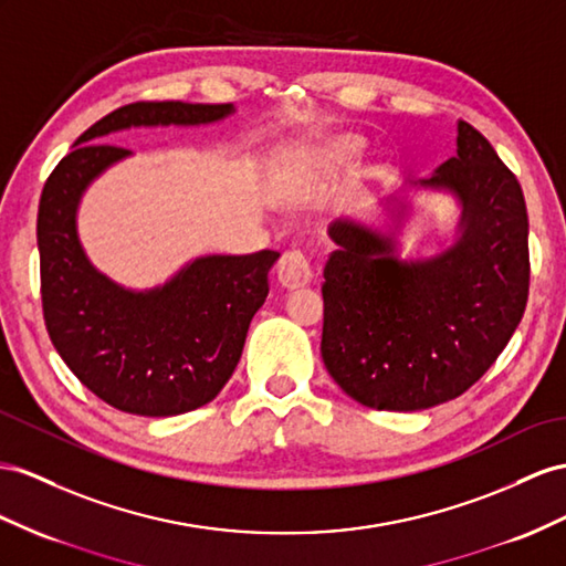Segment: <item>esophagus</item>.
<instances>
[{
    "label": "esophagus",
    "instance_id": "1",
    "mask_svg": "<svg viewBox=\"0 0 566 566\" xmlns=\"http://www.w3.org/2000/svg\"><path fill=\"white\" fill-rule=\"evenodd\" d=\"M277 280H280V284L286 286V289H301V286H306V284L313 280L308 258L303 255L301 251H286V253L280 258Z\"/></svg>",
    "mask_w": 566,
    "mask_h": 566
}]
</instances>
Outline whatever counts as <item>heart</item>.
<instances>
[{
  "instance_id": "heart-1",
  "label": "heart",
  "mask_w": 566,
  "mask_h": 566,
  "mask_svg": "<svg viewBox=\"0 0 566 566\" xmlns=\"http://www.w3.org/2000/svg\"><path fill=\"white\" fill-rule=\"evenodd\" d=\"M358 148V143L352 138H329L323 140L321 145H315L313 150H303L296 157V174H298V184L303 193H315L321 191V186L332 174V169H337L346 157H352L354 150Z\"/></svg>"
}]
</instances>
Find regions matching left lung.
<instances>
[{
	"label": "left lung",
	"instance_id": "obj_1",
	"mask_svg": "<svg viewBox=\"0 0 566 566\" xmlns=\"http://www.w3.org/2000/svg\"><path fill=\"white\" fill-rule=\"evenodd\" d=\"M457 155L423 188L452 193L457 241L397 258L392 234L329 227L323 360L346 395L378 411L438 407L478 382L512 339L528 301V214L514 174L483 134L457 126ZM407 206H395L401 224Z\"/></svg>",
	"mask_w": 566,
	"mask_h": 566
}]
</instances>
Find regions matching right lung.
<instances>
[{
    "label": "right lung",
    "mask_w": 566,
    "mask_h": 566,
    "mask_svg": "<svg viewBox=\"0 0 566 566\" xmlns=\"http://www.w3.org/2000/svg\"><path fill=\"white\" fill-rule=\"evenodd\" d=\"M231 112L234 105L174 99L124 105L78 136L42 188L38 251L50 339L71 373L124 413L179 416L220 395L268 298V272L280 253L196 258L163 286L134 292L97 272L85 255L76 231L81 196L132 155L103 143L105 136L132 126L212 124Z\"/></svg>",
    "instance_id": "right-lung-1"
}]
</instances>
